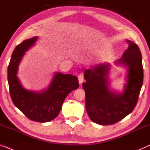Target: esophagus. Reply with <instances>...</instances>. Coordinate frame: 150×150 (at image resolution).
<instances>
[{
    "label": "esophagus",
    "instance_id": "1",
    "mask_svg": "<svg viewBox=\"0 0 150 150\" xmlns=\"http://www.w3.org/2000/svg\"><path fill=\"white\" fill-rule=\"evenodd\" d=\"M83 79H84V78H83V74H80L78 75V81H79V83L80 85L82 84V83L83 82Z\"/></svg>",
    "mask_w": 150,
    "mask_h": 150
}]
</instances>
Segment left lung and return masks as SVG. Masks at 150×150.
Here are the masks:
<instances>
[{"mask_svg": "<svg viewBox=\"0 0 150 150\" xmlns=\"http://www.w3.org/2000/svg\"><path fill=\"white\" fill-rule=\"evenodd\" d=\"M129 46L117 66L126 69L123 89L119 91L111 86L112 65L103 62L91 69H86V83L82 86L86 92V108L90 119L102 125L115 124L132 112L137 104L144 79L142 58L139 47L127 40Z\"/></svg>", "mask_w": 150, "mask_h": 150, "instance_id": "1", "label": "left lung"}]
</instances>
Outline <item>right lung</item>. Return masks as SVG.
<instances>
[{
    "instance_id": "obj_1",
    "label": "right lung",
    "mask_w": 150,
    "mask_h": 150,
    "mask_svg": "<svg viewBox=\"0 0 150 150\" xmlns=\"http://www.w3.org/2000/svg\"><path fill=\"white\" fill-rule=\"evenodd\" d=\"M38 40V36L33 37L15 48L8 67V83L15 106L30 120L46 122L59 115L66 97L79 88V81L76 76L54 72L48 87L42 90H30L22 86L17 77L19 64Z\"/></svg>"
}]
</instances>
